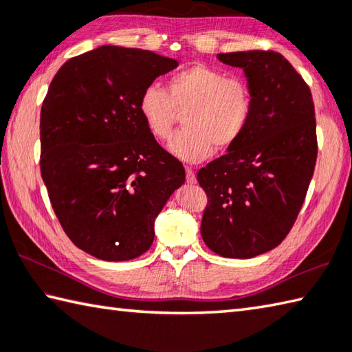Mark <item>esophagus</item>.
<instances>
[{
    "mask_svg": "<svg viewBox=\"0 0 352 352\" xmlns=\"http://www.w3.org/2000/svg\"><path fill=\"white\" fill-rule=\"evenodd\" d=\"M185 179H187V184H195V182H196V175H195V171L191 170L190 167L185 168Z\"/></svg>",
    "mask_w": 352,
    "mask_h": 352,
    "instance_id": "34e87169",
    "label": "esophagus"
}]
</instances>
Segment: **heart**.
Masks as SVG:
<instances>
[{"instance_id": "1", "label": "heart", "mask_w": 352, "mask_h": 352, "mask_svg": "<svg viewBox=\"0 0 352 352\" xmlns=\"http://www.w3.org/2000/svg\"><path fill=\"white\" fill-rule=\"evenodd\" d=\"M139 111L151 135L168 141L184 113L185 129L170 142V151L187 162H201L214 147L225 151L247 130L253 98L247 82L204 64L171 75L167 89L148 85L139 96Z\"/></svg>"}]
</instances>
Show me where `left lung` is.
Instances as JSON below:
<instances>
[{
    "label": "left lung",
    "mask_w": 352,
    "mask_h": 352,
    "mask_svg": "<svg viewBox=\"0 0 352 352\" xmlns=\"http://www.w3.org/2000/svg\"><path fill=\"white\" fill-rule=\"evenodd\" d=\"M217 58L243 70L253 110L239 142L197 171L208 199L201 234L219 256L250 258L276 248L299 216L317 159L314 102L280 53Z\"/></svg>",
    "instance_id": "8db88e82"
}]
</instances>
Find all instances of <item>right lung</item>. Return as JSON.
<instances>
[{
    "mask_svg": "<svg viewBox=\"0 0 352 352\" xmlns=\"http://www.w3.org/2000/svg\"><path fill=\"white\" fill-rule=\"evenodd\" d=\"M177 61L101 45L70 58L41 107V176L70 241L101 261L139 257L155 219L185 182L182 162L157 144L139 96Z\"/></svg>",
    "mask_w": 352,
    "mask_h": 352,
    "instance_id": "add662e5",
    "label": "right lung"
}]
</instances>
